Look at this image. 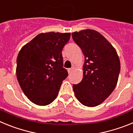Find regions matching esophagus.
Here are the masks:
<instances>
[{
    "instance_id": "1",
    "label": "esophagus",
    "mask_w": 133,
    "mask_h": 133,
    "mask_svg": "<svg viewBox=\"0 0 133 133\" xmlns=\"http://www.w3.org/2000/svg\"><path fill=\"white\" fill-rule=\"evenodd\" d=\"M73 70H74V68L73 67L70 68V69H68V72H69V74H70V73H71V72H72V71H73Z\"/></svg>"
}]
</instances>
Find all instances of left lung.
<instances>
[{
	"label": "left lung",
	"instance_id": "8db88e82",
	"mask_svg": "<svg viewBox=\"0 0 133 133\" xmlns=\"http://www.w3.org/2000/svg\"><path fill=\"white\" fill-rule=\"evenodd\" d=\"M72 36L84 56L83 80L72 86L75 97L84 106L97 107L117 86L121 70L119 57L112 44L96 30L76 31Z\"/></svg>",
	"mask_w": 133,
	"mask_h": 133
}]
</instances>
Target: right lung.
<instances>
[{"label":"right lung","instance_id":"obj_1","mask_svg":"<svg viewBox=\"0 0 133 133\" xmlns=\"http://www.w3.org/2000/svg\"><path fill=\"white\" fill-rule=\"evenodd\" d=\"M70 32L41 33L22 47L16 59V74L21 89L32 103L50 104L68 76L63 67L62 50Z\"/></svg>","mask_w":133,"mask_h":133}]
</instances>
